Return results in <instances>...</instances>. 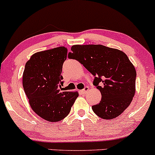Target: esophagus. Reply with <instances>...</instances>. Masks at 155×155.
<instances>
[{"mask_svg":"<svg viewBox=\"0 0 155 155\" xmlns=\"http://www.w3.org/2000/svg\"><path fill=\"white\" fill-rule=\"evenodd\" d=\"M88 90H89V88H88V86H86V87H85V88H83V90H81V92L82 94H86V93H87V92L88 91Z\"/></svg>","mask_w":155,"mask_h":155,"instance_id":"obj_1","label":"esophagus"}]
</instances>
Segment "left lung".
I'll return each mask as SVG.
<instances>
[{
	"label": "left lung",
	"instance_id": "1",
	"mask_svg": "<svg viewBox=\"0 0 155 155\" xmlns=\"http://www.w3.org/2000/svg\"><path fill=\"white\" fill-rule=\"evenodd\" d=\"M69 58L75 59L94 76L93 84L102 94L92 110L99 117L112 119L122 114L135 93L136 71L124 52L101 45H73Z\"/></svg>",
	"mask_w": 155,
	"mask_h": 155
}]
</instances>
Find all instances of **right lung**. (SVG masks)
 Listing matches in <instances>:
<instances>
[{
  "instance_id": "obj_1",
  "label": "right lung",
  "mask_w": 155,
  "mask_h": 155,
  "mask_svg": "<svg viewBox=\"0 0 155 155\" xmlns=\"http://www.w3.org/2000/svg\"><path fill=\"white\" fill-rule=\"evenodd\" d=\"M67 49L58 47L38 52L26 62L22 86L32 110L50 122L64 119L78 97V91H64L62 66Z\"/></svg>"
}]
</instances>
